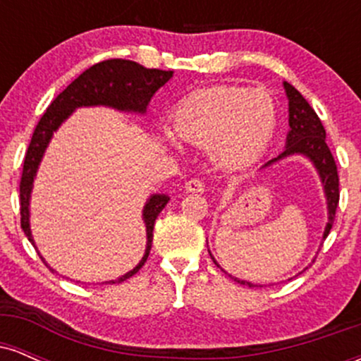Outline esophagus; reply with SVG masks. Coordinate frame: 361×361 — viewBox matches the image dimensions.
Listing matches in <instances>:
<instances>
[{
  "mask_svg": "<svg viewBox=\"0 0 361 361\" xmlns=\"http://www.w3.org/2000/svg\"><path fill=\"white\" fill-rule=\"evenodd\" d=\"M185 190L186 193H202L205 190V183L202 180H198V178H192V180H188L185 183Z\"/></svg>",
  "mask_w": 361,
  "mask_h": 361,
  "instance_id": "1",
  "label": "esophagus"
}]
</instances>
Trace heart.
I'll use <instances>...</instances> for the list:
<instances>
[{
  "instance_id": "1",
  "label": "heart",
  "mask_w": 361,
  "mask_h": 361,
  "mask_svg": "<svg viewBox=\"0 0 361 361\" xmlns=\"http://www.w3.org/2000/svg\"><path fill=\"white\" fill-rule=\"evenodd\" d=\"M173 128L180 139L207 147L215 166L238 171L267 151L276 128V106L264 90L210 86L178 103ZM164 139L176 140L171 132Z\"/></svg>"
}]
</instances>
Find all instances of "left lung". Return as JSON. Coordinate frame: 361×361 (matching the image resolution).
Here are the masks:
<instances>
[{"label": "left lung", "instance_id": "8db88e82", "mask_svg": "<svg viewBox=\"0 0 361 361\" xmlns=\"http://www.w3.org/2000/svg\"><path fill=\"white\" fill-rule=\"evenodd\" d=\"M285 93L288 98V126L290 130L287 134V144L285 149L280 152L279 156L273 157L268 163L263 164V168L270 166V164L276 163V161L285 159L288 156H305L310 163L314 164L316 171L321 178L322 188H324L326 202H327V224L322 239L327 238L331 227H333L334 217H336V209L339 202V176H338V168L334 163V157L331 154L329 147L326 144V130L322 122L319 120L317 114L312 110V106L309 105L307 100L293 88L292 85L287 81H283ZM210 252V251H209ZM212 256V255H210ZM214 259V258H212ZM214 263L217 264V261L214 259ZM234 279V276H233ZM235 281L243 285H250L255 287L251 281L234 279Z\"/></svg>", "mask_w": 361, "mask_h": 361}]
</instances>
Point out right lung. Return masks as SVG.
I'll return each instance as SVG.
<instances>
[{"mask_svg":"<svg viewBox=\"0 0 361 361\" xmlns=\"http://www.w3.org/2000/svg\"><path fill=\"white\" fill-rule=\"evenodd\" d=\"M173 78V71H161V69H147L134 61L127 59H109L91 66L85 73L74 80L51 105L47 106L42 118L37 123L30 146L23 161L22 181H20V214H22V229L28 241L34 244L30 231V195L34 188V180L42 161L45 149L51 142L54 132L61 127L74 110L80 106H110L120 111H134L144 115L149 102L161 86H164ZM169 202V197L164 193H154L146 202L142 210V219L146 224L147 244L142 259L139 261L134 270L127 271L117 280L109 283H122L123 280L135 275L142 264L146 263L152 244V229L161 210ZM42 258V256H40ZM44 261V258H42ZM45 263V261H44ZM47 264V263H45ZM49 267V264H47ZM49 270H52L49 267ZM54 271V270H52Z\"/></svg>","mask_w":361,"mask_h":361,"instance_id":"right-lung-1","label":"right lung"}]
</instances>
